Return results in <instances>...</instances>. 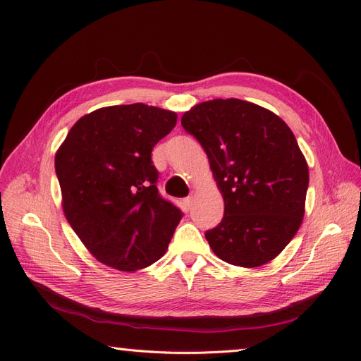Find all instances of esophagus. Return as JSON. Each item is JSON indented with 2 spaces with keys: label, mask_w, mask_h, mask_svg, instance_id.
<instances>
[{
  "label": "esophagus",
  "mask_w": 361,
  "mask_h": 361,
  "mask_svg": "<svg viewBox=\"0 0 361 361\" xmlns=\"http://www.w3.org/2000/svg\"><path fill=\"white\" fill-rule=\"evenodd\" d=\"M194 200H195V192H191V195H188V197L185 199V204H187L188 209H191V207H192Z\"/></svg>",
  "instance_id": "34e87169"
}]
</instances>
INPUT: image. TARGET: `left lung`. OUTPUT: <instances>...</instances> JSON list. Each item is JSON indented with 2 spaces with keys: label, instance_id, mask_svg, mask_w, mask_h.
I'll return each mask as SVG.
<instances>
[{
  "label": "left lung",
  "instance_id": "left-lung-1",
  "mask_svg": "<svg viewBox=\"0 0 361 361\" xmlns=\"http://www.w3.org/2000/svg\"><path fill=\"white\" fill-rule=\"evenodd\" d=\"M180 123L204 149L224 200V216L206 239L231 265L256 268L276 259L302 223L309 166L290 128L247 101L212 99Z\"/></svg>",
  "mask_w": 361,
  "mask_h": 361
}]
</instances>
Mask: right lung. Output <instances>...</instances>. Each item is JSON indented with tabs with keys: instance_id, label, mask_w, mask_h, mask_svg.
<instances>
[{
	"instance_id": "1",
	"label": "right lung",
	"mask_w": 361,
	"mask_h": 361,
	"mask_svg": "<svg viewBox=\"0 0 361 361\" xmlns=\"http://www.w3.org/2000/svg\"><path fill=\"white\" fill-rule=\"evenodd\" d=\"M176 120L145 104L104 106L82 116L59 147L64 216L101 264L134 272L167 251L182 212L158 194L150 154Z\"/></svg>"
}]
</instances>
